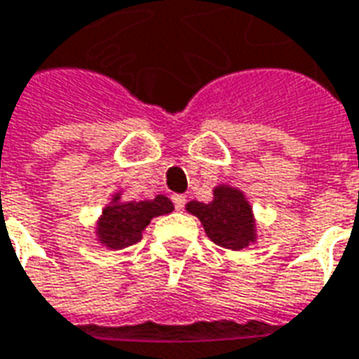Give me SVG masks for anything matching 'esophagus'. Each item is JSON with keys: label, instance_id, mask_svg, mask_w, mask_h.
Wrapping results in <instances>:
<instances>
[{"label": "esophagus", "instance_id": "34e87169", "mask_svg": "<svg viewBox=\"0 0 359 359\" xmlns=\"http://www.w3.org/2000/svg\"><path fill=\"white\" fill-rule=\"evenodd\" d=\"M172 204H175V210H182L184 204H187V196H182V194H172Z\"/></svg>", "mask_w": 359, "mask_h": 359}]
</instances>
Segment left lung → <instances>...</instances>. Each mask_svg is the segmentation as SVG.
Here are the masks:
<instances>
[{
    "instance_id": "8db88e82",
    "label": "left lung",
    "mask_w": 359,
    "mask_h": 359,
    "mask_svg": "<svg viewBox=\"0 0 359 359\" xmlns=\"http://www.w3.org/2000/svg\"><path fill=\"white\" fill-rule=\"evenodd\" d=\"M187 210L202 222L205 235L219 247L239 250L255 241L252 210L237 188L217 187L210 204L188 202Z\"/></svg>"
}]
</instances>
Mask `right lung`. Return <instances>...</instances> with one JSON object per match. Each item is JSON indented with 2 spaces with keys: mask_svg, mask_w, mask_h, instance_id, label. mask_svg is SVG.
Here are the masks:
<instances>
[{
  "mask_svg": "<svg viewBox=\"0 0 359 359\" xmlns=\"http://www.w3.org/2000/svg\"><path fill=\"white\" fill-rule=\"evenodd\" d=\"M172 212V202L165 196H155L144 202H120L114 196V204L104 208L99 219V239L110 249L132 247L142 241V233L157 215Z\"/></svg>",
  "mask_w": 359,
  "mask_h": 359,
  "instance_id": "add662e5",
  "label": "right lung"
}]
</instances>
